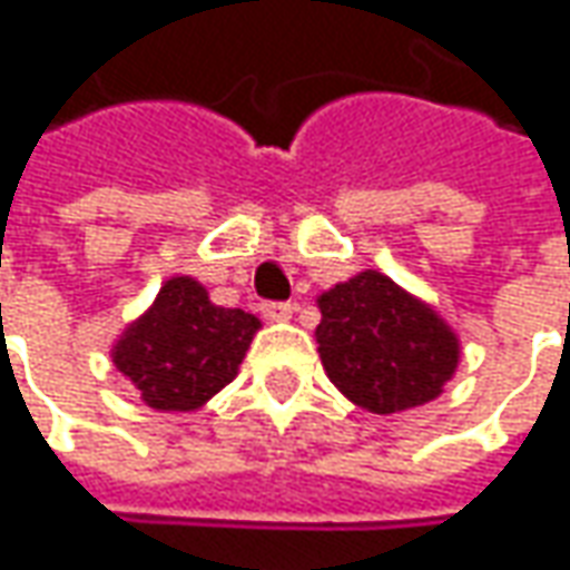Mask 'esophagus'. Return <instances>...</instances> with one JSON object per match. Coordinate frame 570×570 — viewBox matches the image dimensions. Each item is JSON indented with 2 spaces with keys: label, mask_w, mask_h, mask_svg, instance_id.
<instances>
[{
  "label": "esophagus",
  "mask_w": 570,
  "mask_h": 570,
  "mask_svg": "<svg viewBox=\"0 0 570 570\" xmlns=\"http://www.w3.org/2000/svg\"><path fill=\"white\" fill-rule=\"evenodd\" d=\"M262 315L267 322H289L293 318V305L289 303H265L262 305Z\"/></svg>",
  "instance_id": "esophagus-1"
}]
</instances>
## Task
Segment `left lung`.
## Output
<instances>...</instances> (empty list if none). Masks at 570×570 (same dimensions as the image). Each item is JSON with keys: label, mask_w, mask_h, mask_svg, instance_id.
<instances>
[{"label": "left lung", "mask_w": 570, "mask_h": 570, "mask_svg": "<svg viewBox=\"0 0 570 570\" xmlns=\"http://www.w3.org/2000/svg\"><path fill=\"white\" fill-rule=\"evenodd\" d=\"M315 327L324 372L368 413H401L435 401L461 363V337L382 271H360L318 296Z\"/></svg>", "instance_id": "obj_1"}]
</instances>
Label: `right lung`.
<instances>
[{
    "instance_id": "add662e5",
    "label": "right lung",
    "mask_w": 570,
    "mask_h": 570,
    "mask_svg": "<svg viewBox=\"0 0 570 570\" xmlns=\"http://www.w3.org/2000/svg\"><path fill=\"white\" fill-rule=\"evenodd\" d=\"M258 327L255 315L214 305L195 277L176 274L126 324L109 356L150 410L191 413L239 375Z\"/></svg>"
}]
</instances>
